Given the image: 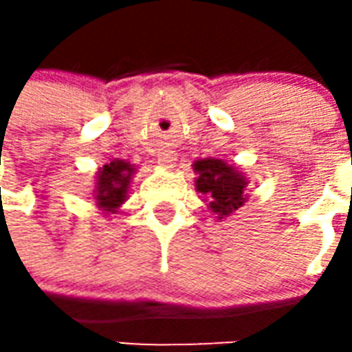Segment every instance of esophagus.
<instances>
[{
  "instance_id": "esophagus-1",
  "label": "esophagus",
  "mask_w": 352,
  "mask_h": 352,
  "mask_svg": "<svg viewBox=\"0 0 352 352\" xmlns=\"http://www.w3.org/2000/svg\"><path fill=\"white\" fill-rule=\"evenodd\" d=\"M175 154L171 153V151H166V153L158 154V164H162L164 168H171L173 164H175Z\"/></svg>"
}]
</instances>
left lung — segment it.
I'll use <instances>...</instances> for the list:
<instances>
[{
  "label": "left lung",
  "instance_id": "left-lung-1",
  "mask_svg": "<svg viewBox=\"0 0 352 352\" xmlns=\"http://www.w3.org/2000/svg\"><path fill=\"white\" fill-rule=\"evenodd\" d=\"M196 177V190L206 196L207 207L217 219L222 221L247 201V177L228 162L221 158H199L194 164Z\"/></svg>",
  "mask_w": 352,
  "mask_h": 352
}]
</instances>
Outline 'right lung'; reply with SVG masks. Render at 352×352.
<instances>
[{"label":"right lung","instance_id":"1","mask_svg":"<svg viewBox=\"0 0 352 352\" xmlns=\"http://www.w3.org/2000/svg\"><path fill=\"white\" fill-rule=\"evenodd\" d=\"M135 173V166L126 160H111L98 171L94 198L96 206L105 213H116L128 198L131 177Z\"/></svg>","mask_w":352,"mask_h":352}]
</instances>
